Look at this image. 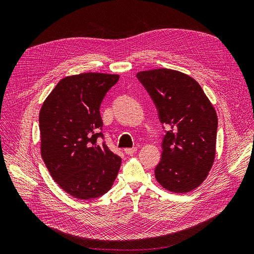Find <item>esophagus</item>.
<instances>
[{
	"label": "esophagus",
	"mask_w": 254,
	"mask_h": 254,
	"mask_svg": "<svg viewBox=\"0 0 254 254\" xmlns=\"http://www.w3.org/2000/svg\"><path fill=\"white\" fill-rule=\"evenodd\" d=\"M125 152L127 153V155H132V153H134L136 151V147H132V148H125L124 149Z\"/></svg>",
	"instance_id": "obj_1"
}]
</instances>
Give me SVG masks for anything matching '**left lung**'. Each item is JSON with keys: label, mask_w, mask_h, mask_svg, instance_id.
<instances>
[{"label": "left lung", "mask_w": 254, "mask_h": 254, "mask_svg": "<svg viewBox=\"0 0 254 254\" xmlns=\"http://www.w3.org/2000/svg\"><path fill=\"white\" fill-rule=\"evenodd\" d=\"M166 126L157 181L175 193H188L204 181L215 158L217 115L190 76L170 68L136 74Z\"/></svg>", "instance_id": "obj_1"}]
</instances>
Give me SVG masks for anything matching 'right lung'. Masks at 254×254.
<instances>
[{"instance_id": "add662e5", "label": "right lung", "mask_w": 254, "mask_h": 254, "mask_svg": "<svg viewBox=\"0 0 254 254\" xmlns=\"http://www.w3.org/2000/svg\"><path fill=\"white\" fill-rule=\"evenodd\" d=\"M119 78L103 73L68 76L41 107L42 159L58 186L78 199L106 194L121 167V157L99 140H104L99 108Z\"/></svg>"}]
</instances>
